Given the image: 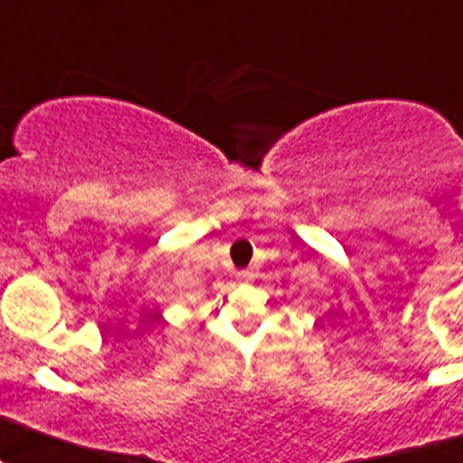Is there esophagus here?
Listing matches in <instances>:
<instances>
[{
  "instance_id": "esophagus-1",
  "label": "esophagus",
  "mask_w": 463,
  "mask_h": 463,
  "mask_svg": "<svg viewBox=\"0 0 463 463\" xmlns=\"http://www.w3.org/2000/svg\"><path fill=\"white\" fill-rule=\"evenodd\" d=\"M250 278H253V273H250V271H237V280H241V282H249Z\"/></svg>"
}]
</instances>
